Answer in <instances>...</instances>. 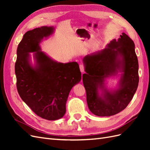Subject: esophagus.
<instances>
[{"label":"esophagus","mask_w":150,"mask_h":150,"mask_svg":"<svg viewBox=\"0 0 150 150\" xmlns=\"http://www.w3.org/2000/svg\"><path fill=\"white\" fill-rule=\"evenodd\" d=\"M79 68H80V71L81 72H82V73H84V70H85V66L84 64H81L79 65Z\"/></svg>","instance_id":"obj_1"}]
</instances>
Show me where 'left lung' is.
<instances>
[{"label":"left lung","mask_w":150,"mask_h":150,"mask_svg":"<svg viewBox=\"0 0 150 150\" xmlns=\"http://www.w3.org/2000/svg\"><path fill=\"white\" fill-rule=\"evenodd\" d=\"M134 42L122 33L117 40H113L101 51L87 55L83 59L86 73L83 75L88 106L91 112L98 116H110L122 111L128 105L137 91L139 83L138 61ZM121 69L120 88L115 92L105 89L103 97L98 94L103 79Z\"/></svg>","instance_id":"left-lung-1"}]
</instances>
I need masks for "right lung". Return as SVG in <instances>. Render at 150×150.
<instances>
[{"label": "right lung", "instance_id": "obj_1", "mask_svg": "<svg viewBox=\"0 0 150 150\" xmlns=\"http://www.w3.org/2000/svg\"><path fill=\"white\" fill-rule=\"evenodd\" d=\"M53 30L52 27L42 26L27 32L18 45L15 64L20 97L35 114L47 120H56L64 115L70 91L81 79L76 62H57L40 51V40L52 34ZM34 52L35 68L28 62V53Z\"/></svg>", "mask_w": 150, "mask_h": 150}]
</instances>
